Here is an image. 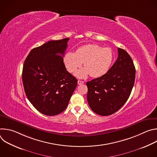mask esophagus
Returning <instances> with one entry per match:
<instances>
[{"instance_id":"obj_1","label":"esophagus","mask_w":157,"mask_h":157,"mask_svg":"<svg viewBox=\"0 0 157 157\" xmlns=\"http://www.w3.org/2000/svg\"><path fill=\"white\" fill-rule=\"evenodd\" d=\"M84 83V81H81V80H78V84H79V85H81V84H83Z\"/></svg>"}]
</instances>
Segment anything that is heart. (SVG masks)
<instances>
[{
  "label": "heart",
  "instance_id": "heart-1",
  "mask_svg": "<svg viewBox=\"0 0 157 157\" xmlns=\"http://www.w3.org/2000/svg\"><path fill=\"white\" fill-rule=\"evenodd\" d=\"M114 59V54L110 48H102L96 44H85L78 48L75 53L67 52L63 58L66 69L74 73L84 63L85 68L76 72L79 78L88 75L99 78L106 74Z\"/></svg>",
  "mask_w": 157,
  "mask_h": 157
}]
</instances>
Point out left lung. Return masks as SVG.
I'll list each match as a JSON object with an SVG mask.
<instances>
[{
	"label": "left lung",
	"instance_id": "1",
	"mask_svg": "<svg viewBox=\"0 0 157 157\" xmlns=\"http://www.w3.org/2000/svg\"><path fill=\"white\" fill-rule=\"evenodd\" d=\"M118 58L104 75L86 82L87 100L95 113L107 116L119 110L128 99L136 79V68L128 53L117 48Z\"/></svg>",
	"mask_w": 157,
	"mask_h": 157
}]
</instances>
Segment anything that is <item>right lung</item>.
<instances>
[{
    "instance_id": "obj_1",
    "label": "right lung",
    "mask_w": 157,
    "mask_h": 157,
    "mask_svg": "<svg viewBox=\"0 0 157 157\" xmlns=\"http://www.w3.org/2000/svg\"><path fill=\"white\" fill-rule=\"evenodd\" d=\"M69 38L52 40L32 49L22 71L25 94L40 113L60 114L68 105L78 80L67 71L63 62Z\"/></svg>"
}]
</instances>
